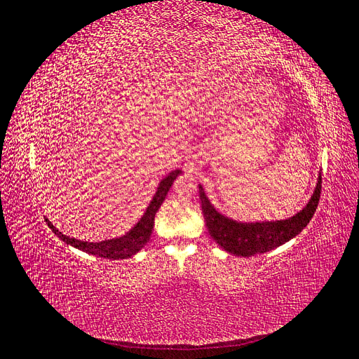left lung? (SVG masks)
Listing matches in <instances>:
<instances>
[{
	"label": "left lung",
	"mask_w": 359,
	"mask_h": 359,
	"mask_svg": "<svg viewBox=\"0 0 359 359\" xmlns=\"http://www.w3.org/2000/svg\"><path fill=\"white\" fill-rule=\"evenodd\" d=\"M320 184L322 177L319 173L311 198L295 215L281 220L266 222H241L222 214L215 210V206L206 196L202 184H199V199L206 229H208L212 240L231 255L250 257L266 253L269 250H274L290 241L309 224L318 208Z\"/></svg>",
	"instance_id": "8db88e82"
}]
</instances>
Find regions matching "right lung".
<instances>
[{
  "label": "right lung",
  "mask_w": 359,
  "mask_h": 359,
  "mask_svg": "<svg viewBox=\"0 0 359 359\" xmlns=\"http://www.w3.org/2000/svg\"><path fill=\"white\" fill-rule=\"evenodd\" d=\"M180 173H181V169L172 170L160 181L153 199H151V202L147 206V210L144 211V215L140 217L132 229L121 236L109 238V240L95 241V243L81 241V240H76V238L67 236L62 232H60L57 227L50 223V220L46 219V217H45V220L52 229V232L55 233L61 241H64L74 248L82 250V252H85V253L97 256V257H103V259H111V260L132 257L136 253H139L140 250H142V247L149 241L151 233H153V229H154V217L160 208V205L163 203V201H165L169 189L172 187V182L175 181V178L180 175Z\"/></svg>",
  "instance_id": "1"
}]
</instances>
